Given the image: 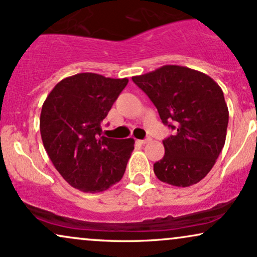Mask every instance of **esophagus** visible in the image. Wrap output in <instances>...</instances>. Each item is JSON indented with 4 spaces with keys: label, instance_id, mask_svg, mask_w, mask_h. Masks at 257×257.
<instances>
[{
    "label": "esophagus",
    "instance_id": "1",
    "mask_svg": "<svg viewBox=\"0 0 257 257\" xmlns=\"http://www.w3.org/2000/svg\"><path fill=\"white\" fill-rule=\"evenodd\" d=\"M150 141H151V138H146V139H144V140H139V142H140L141 145L147 144V142H150Z\"/></svg>",
    "mask_w": 257,
    "mask_h": 257
}]
</instances>
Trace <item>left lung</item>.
Wrapping results in <instances>:
<instances>
[{"label":"left lung","instance_id":"8db88e82","mask_svg":"<svg viewBox=\"0 0 257 257\" xmlns=\"http://www.w3.org/2000/svg\"><path fill=\"white\" fill-rule=\"evenodd\" d=\"M132 79L175 131L163 140L165 154L153 165L154 174L175 187L196 184L211 171L226 139L228 109L220 86L206 74L172 64Z\"/></svg>","mask_w":257,"mask_h":257}]
</instances>
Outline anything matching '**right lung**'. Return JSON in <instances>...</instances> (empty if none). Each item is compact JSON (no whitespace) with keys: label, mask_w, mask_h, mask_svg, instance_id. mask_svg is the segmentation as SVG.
Here are the masks:
<instances>
[{"label":"right lung","mask_w":257,"mask_h":257,"mask_svg":"<svg viewBox=\"0 0 257 257\" xmlns=\"http://www.w3.org/2000/svg\"><path fill=\"white\" fill-rule=\"evenodd\" d=\"M126 83V78L80 73L61 80L43 104V145L57 171L75 189L99 193L124 175L134 139L101 137L100 124Z\"/></svg>","instance_id":"1"}]
</instances>
